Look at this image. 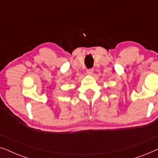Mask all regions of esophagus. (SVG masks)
I'll return each instance as SVG.
<instances>
[{"label": "esophagus", "mask_w": 158, "mask_h": 158, "mask_svg": "<svg viewBox=\"0 0 158 158\" xmlns=\"http://www.w3.org/2000/svg\"><path fill=\"white\" fill-rule=\"evenodd\" d=\"M93 73H94V70L93 69H89V70H86V74L88 75H92Z\"/></svg>", "instance_id": "34e87169"}]
</instances>
